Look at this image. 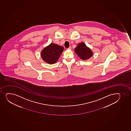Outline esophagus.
Wrapping results in <instances>:
<instances>
[{"label":"esophagus","mask_w":131,"mask_h":131,"mask_svg":"<svg viewBox=\"0 0 131 131\" xmlns=\"http://www.w3.org/2000/svg\"><path fill=\"white\" fill-rule=\"evenodd\" d=\"M71 48H72V47H69V48L67 49H68V50H71Z\"/></svg>","instance_id":"obj_1"}]
</instances>
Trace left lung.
Masks as SVG:
<instances>
[{
  "instance_id": "obj_1",
  "label": "left lung",
  "mask_w": 131,
  "mask_h": 131,
  "mask_svg": "<svg viewBox=\"0 0 131 131\" xmlns=\"http://www.w3.org/2000/svg\"><path fill=\"white\" fill-rule=\"evenodd\" d=\"M74 52L83 60H86L89 59L93 54L91 49L83 42L78 44L77 47L74 49Z\"/></svg>"
}]
</instances>
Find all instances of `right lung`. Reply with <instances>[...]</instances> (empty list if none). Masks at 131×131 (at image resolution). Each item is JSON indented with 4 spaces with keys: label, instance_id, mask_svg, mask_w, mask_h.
Wrapping results in <instances>:
<instances>
[{
    "label": "right lung",
    "instance_id": "obj_1",
    "mask_svg": "<svg viewBox=\"0 0 131 131\" xmlns=\"http://www.w3.org/2000/svg\"><path fill=\"white\" fill-rule=\"evenodd\" d=\"M63 50V47L51 43L42 50L41 57L44 62L50 64H53L58 61Z\"/></svg>",
    "mask_w": 131,
    "mask_h": 131
}]
</instances>
